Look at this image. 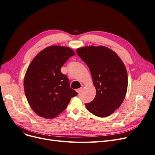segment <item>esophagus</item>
I'll list each match as a JSON object with an SVG mask.
<instances>
[{
  "mask_svg": "<svg viewBox=\"0 0 155 155\" xmlns=\"http://www.w3.org/2000/svg\"><path fill=\"white\" fill-rule=\"evenodd\" d=\"M82 89H83V88L82 87H81V88H78V89H77V90H76V92H77V93H80L81 91H82Z\"/></svg>",
  "mask_w": 155,
  "mask_h": 155,
  "instance_id": "1",
  "label": "esophagus"
}]
</instances>
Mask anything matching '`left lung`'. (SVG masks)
<instances>
[{"label":"left lung","mask_w":155,"mask_h":155,"mask_svg":"<svg viewBox=\"0 0 155 155\" xmlns=\"http://www.w3.org/2000/svg\"><path fill=\"white\" fill-rule=\"evenodd\" d=\"M78 55L91 71L96 95L87 109L94 115L105 117L118 109L127 92L126 68L119 56L103 46H85L77 50Z\"/></svg>","instance_id":"8db88e82"}]
</instances>
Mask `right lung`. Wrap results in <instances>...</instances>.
Returning <instances> with one entry per match:
<instances>
[{
  "instance_id": "right-lung-1",
  "label": "right lung",
  "mask_w": 155,
  "mask_h": 155,
  "mask_svg": "<svg viewBox=\"0 0 155 155\" xmlns=\"http://www.w3.org/2000/svg\"><path fill=\"white\" fill-rule=\"evenodd\" d=\"M75 54L68 47L51 46L40 51L29 65L24 80V92L30 107L40 117L53 119L58 116L71 97L78 94L60 71Z\"/></svg>"
}]
</instances>
